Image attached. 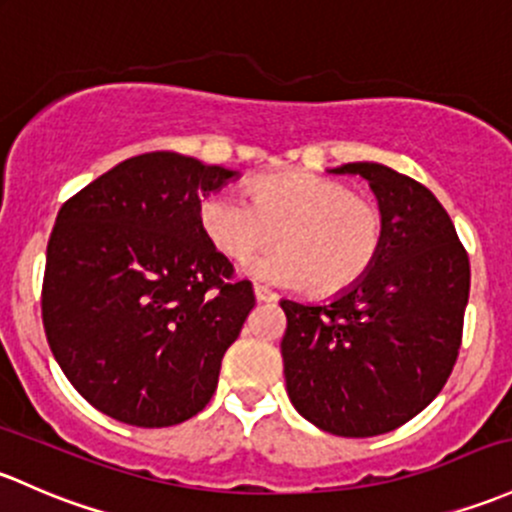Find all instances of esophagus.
<instances>
[{
	"label": "esophagus",
	"mask_w": 512,
	"mask_h": 512,
	"mask_svg": "<svg viewBox=\"0 0 512 512\" xmlns=\"http://www.w3.org/2000/svg\"><path fill=\"white\" fill-rule=\"evenodd\" d=\"M255 299L257 301H274V299H277V294L270 292V289L260 287V284H255Z\"/></svg>",
	"instance_id": "obj_1"
}]
</instances>
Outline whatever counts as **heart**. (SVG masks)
<instances>
[{"label":"heart","mask_w":512,"mask_h":512,"mask_svg":"<svg viewBox=\"0 0 512 512\" xmlns=\"http://www.w3.org/2000/svg\"><path fill=\"white\" fill-rule=\"evenodd\" d=\"M247 198L211 193L198 206L203 235L233 262L250 260L277 238L282 250L255 260L265 282L304 284L316 297L355 287L378 262L385 215L368 196L314 171H279L247 184Z\"/></svg>","instance_id":"heart-1"}]
</instances>
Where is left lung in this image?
Masks as SVG:
<instances>
[{"mask_svg": "<svg viewBox=\"0 0 512 512\" xmlns=\"http://www.w3.org/2000/svg\"><path fill=\"white\" fill-rule=\"evenodd\" d=\"M363 176L385 215L373 270L331 304L284 299L282 360L301 417L336 437H378L417 417L454 370L471 265L434 193L383 164H343Z\"/></svg>", "mask_w": 512, "mask_h": 512, "instance_id": "left-lung-1", "label": "left lung"}]
</instances>
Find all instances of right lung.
I'll use <instances>...</instances> for the list:
<instances>
[{
  "instance_id": "right-lung-1",
  "label": "right lung",
  "mask_w": 512,
  "mask_h": 512,
  "mask_svg": "<svg viewBox=\"0 0 512 512\" xmlns=\"http://www.w3.org/2000/svg\"><path fill=\"white\" fill-rule=\"evenodd\" d=\"M235 171L176 152L132 157L58 211L41 316L53 358L95 410L171 427L211 402L255 294L203 235L201 198Z\"/></svg>"
}]
</instances>
